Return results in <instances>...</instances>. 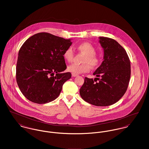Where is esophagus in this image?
<instances>
[{
  "label": "esophagus",
  "instance_id": "34e87169",
  "mask_svg": "<svg viewBox=\"0 0 149 149\" xmlns=\"http://www.w3.org/2000/svg\"><path fill=\"white\" fill-rule=\"evenodd\" d=\"M72 77L78 76V74H74V73H72Z\"/></svg>",
  "mask_w": 149,
  "mask_h": 149
}]
</instances>
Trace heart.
Segmentation results:
<instances>
[{
  "label": "heart",
  "instance_id": "heart-1",
  "mask_svg": "<svg viewBox=\"0 0 149 149\" xmlns=\"http://www.w3.org/2000/svg\"><path fill=\"white\" fill-rule=\"evenodd\" d=\"M77 49L78 50L83 52L86 54L84 63L85 64L83 65H77L73 64L68 66V70L72 73L76 74H81L83 73L88 72L90 70V65L94 67L97 65L99 63V58L95 54L96 50L94 46L90 43H81L77 45ZM64 59L68 63L72 61L74 56V53L71 47H69L66 49L64 52Z\"/></svg>",
  "mask_w": 149,
  "mask_h": 149
}]
</instances>
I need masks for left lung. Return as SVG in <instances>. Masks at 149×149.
Segmentation results:
<instances>
[{
	"label": "left lung",
	"instance_id": "obj_1",
	"mask_svg": "<svg viewBox=\"0 0 149 149\" xmlns=\"http://www.w3.org/2000/svg\"><path fill=\"white\" fill-rule=\"evenodd\" d=\"M99 38L104 52L103 61L93 74L101 78L85 77L80 94L89 104L108 106L118 102L126 92L131 76L130 61L125 49L117 41L107 37Z\"/></svg>",
	"mask_w": 149,
	"mask_h": 149
}]
</instances>
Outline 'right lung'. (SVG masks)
<instances>
[{
	"instance_id": "right-lung-1",
	"label": "right lung",
	"mask_w": 149,
	"mask_h": 149,
	"mask_svg": "<svg viewBox=\"0 0 149 149\" xmlns=\"http://www.w3.org/2000/svg\"><path fill=\"white\" fill-rule=\"evenodd\" d=\"M72 42L47 33L28 38L19 51L16 79L22 94L30 101L45 104L60 95L64 83L71 78L64 53Z\"/></svg>"
}]
</instances>
